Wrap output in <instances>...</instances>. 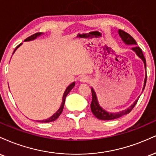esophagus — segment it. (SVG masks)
Wrapping results in <instances>:
<instances>
[{
    "label": "esophagus",
    "mask_w": 156,
    "mask_h": 156,
    "mask_svg": "<svg viewBox=\"0 0 156 156\" xmlns=\"http://www.w3.org/2000/svg\"><path fill=\"white\" fill-rule=\"evenodd\" d=\"M80 82H82V83H85V82H90V78L87 76H82L81 78L80 79Z\"/></svg>",
    "instance_id": "obj_1"
}]
</instances>
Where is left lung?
<instances>
[{"label": "left lung", "mask_w": 156, "mask_h": 156, "mask_svg": "<svg viewBox=\"0 0 156 156\" xmlns=\"http://www.w3.org/2000/svg\"><path fill=\"white\" fill-rule=\"evenodd\" d=\"M118 34L120 36V37L121 38L122 41H123L124 44H126V45H133L134 47H133L131 49L136 54V55L140 58L141 60L143 61L144 69H145V78L144 80V86L143 88H142V91L144 90V87H145L146 82H147V71H146V60L144 58L143 53H142V49H140V47H139L136 44V41H135L134 38H133L131 35H129L127 33H126L125 31L122 30H118ZM91 91H92V102L90 104V109L92 111L93 114L95 115V117H96L97 118L99 119V120H114V119H117L120 118V117L123 116V115L129 114V113L133 109V108L135 107L137 103V101H138L140 96L138 97V98L133 102V104H131L128 109H125V110H122L118 112H109L106 111L105 109H104L103 108L100 106L99 103H98V98H97L96 93L95 92L94 89L93 87H91Z\"/></svg>", "instance_id": "1"}]
</instances>
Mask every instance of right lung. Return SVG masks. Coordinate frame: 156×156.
Masks as SVG:
<instances>
[{
  "mask_svg": "<svg viewBox=\"0 0 156 156\" xmlns=\"http://www.w3.org/2000/svg\"><path fill=\"white\" fill-rule=\"evenodd\" d=\"M42 34H42V33H37V34H35L34 35H32V36H30V37L27 38L25 40V41H33V40L36 39V38L38 37V36H41ZM22 44H23V43H21V44H19V45L17 46V47H16V49H14V52H13V54H14V53L15 52V51L16 50V49H17L18 47H20ZM74 86H75V82H72V83L70 84V85L68 86L67 88L66 89L65 92H64V93H63V100H62V104H61V105H60V107L59 108V109H58V110L55 113L54 115H52V116H51L50 118H48V119H46V120H37V121L38 122H49L54 121V120H55L56 119H58V117L60 116V114H61V113H62V112H63V110L64 104H65V100H66V98L67 95L69 94V92H70L71 90H72V88L74 87Z\"/></svg>",
  "mask_w": 156,
  "mask_h": 156,
  "instance_id": "right-lung-1",
  "label": "right lung"
}]
</instances>
